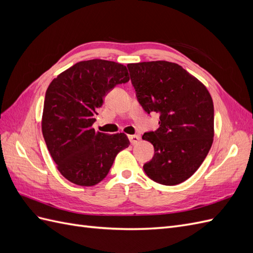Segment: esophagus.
Returning <instances> with one entry per match:
<instances>
[{
    "instance_id": "34e87169",
    "label": "esophagus",
    "mask_w": 253,
    "mask_h": 253,
    "mask_svg": "<svg viewBox=\"0 0 253 253\" xmlns=\"http://www.w3.org/2000/svg\"><path fill=\"white\" fill-rule=\"evenodd\" d=\"M128 139H129V141H131L132 144H136V143H138V141L140 140V137L138 135H129Z\"/></svg>"
}]
</instances>
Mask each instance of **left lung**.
Instances as JSON below:
<instances>
[{"instance_id": "8db88e82", "label": "left lung", "mask_w": 253, "mask_h": 253, "mask_svg": "<svg viewBox=\"0 0 253 253\" xmlns=\"http://www.w3.org/2000/svg\"><path fill=\"white\" fill-rule=\"evenodd\" d=\"M127 68L143 110L160 114L159 127L142 136L154 147V156L143 170L162 185H178L196 172L212 145V97L177 63L150 61L129 63Z\"/></svg>"}]
</instances>
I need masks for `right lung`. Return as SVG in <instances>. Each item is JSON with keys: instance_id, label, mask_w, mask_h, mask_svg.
<instances>
[{"instance_id": "obj_1", "label": "right lung", "mask_w": 253, "mask_h": 253, "mask_svg": "<svg viewBox=\"0 0 253 253\" xmlns=\"http://www.w3.org/2000/svg\"><path fill=\"white\" fill-rule=\"evenodd\" d=\"M129 80L126 67L114 61H80L47 87L42 115L44 140L57 169L75 185L95 186L129 141L125 133L95 131L97 109L116 84Z\"/></svg>"}]
</instances>
